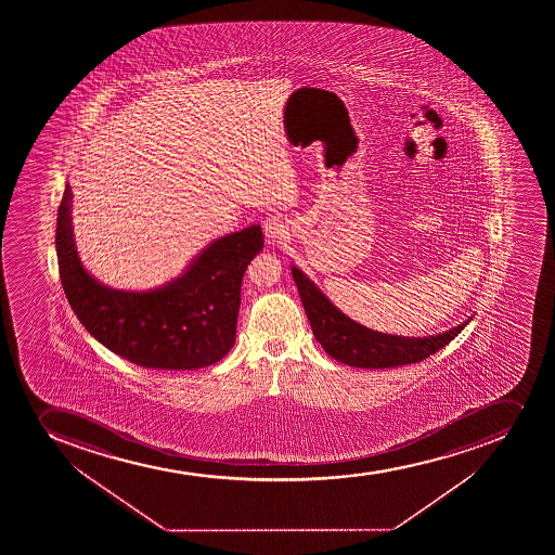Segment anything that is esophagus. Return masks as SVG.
<instances>
[{
	"mask_svg": "<svg viewBox=\"0 0 555 555\" xmlns=\"http://www.w3.org/2000/svg\"><path fill=\"white\" fill-rule=\"evenodd\" d=\"M263 233L268 236L269 242H281L282 238H286L287 224L279 217H269L263 220Z\"/></svg>",
	"mask_w": 555,
	"mask_h": 555,
	"instance_id": "esophagus-1",
	"label": "esophagus"
}]
</instances>
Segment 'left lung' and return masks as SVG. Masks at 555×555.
I'll list each match as a JSON object with an SVG mask.
<instances>
[{"label": "left lung", "instance_id": "obj_1", "mask_svg": "<svg viewBox=\"0 0 555 555\" xmlns=\"http://www.w3.org/2000/svg\"><path fill=\"white\" fill-rule=\"evenodd\" d=\"M292 274L302 298L314 338L330 357L351 367L389 369L422 362L454 340L473 320L468 319L467 322L441 335L423 338L385 335L379 331L369 330L341 313L340 309L320 292L317 284L309 281L302 269L292 266Z\"/></svg>", "mask_w": 555, "mask_h": 555}]
</instances>
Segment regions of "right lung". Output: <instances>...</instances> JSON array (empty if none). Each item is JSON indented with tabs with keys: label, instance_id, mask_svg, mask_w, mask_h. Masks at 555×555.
<instances>
[{
	"label": "right lung",
	"instance_id": "obj_1",
	"mask_svg": "<svg viewBox=\"0 0 555 555\" xmlns=\"http://www.w3.org/2000/svg\"><path fill=\"white\" fill-rule=\"evenodd\" d=\"M260 225L209 242L173 281L149 292L112 289L88 273L72 225L66 182L55 249L63 292L85 330L128 362L192 371L220 362L235 344L242 276L262 251Z\"/></svg>",
	"mask_w": 555,
	"mask_h": 555
}]
</instances>
